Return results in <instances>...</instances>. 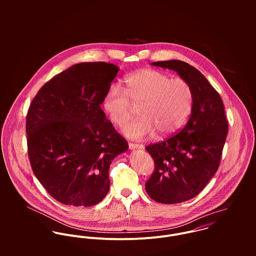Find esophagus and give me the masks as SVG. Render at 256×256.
<instances>
[{"label":"esophagus","instance_id":"obj_1","mask_svg":"<svg viewBox=\"0 0 256 256\" xmlns=\"http://www.w3.org/2000/svg\"><path fill=\"white\" fill-rule=\"evenodd\" d=\"M129 148L134 150V148H144V145L142 144H135V143H129Z\"/></svg>","mask_w":256,"mask_h":256}]
</instances>
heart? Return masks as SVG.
I'll use <instances>...</instances> for the list:
<instances>
[{
    "mask_svg": "<svg viewBox=\"0 0 256 256\" xmlns=\"http://www.w3.org/2000/svg\"><path fill=\"white\" fill-rule=\"evenodd\" d=\"M126 88L111 86L104 98V108L118 126L140 106L141 117L127 123L123 133L132 139L142 140L156 132L160 137L172 135L187 120L194 96L190 84L182 78H172L156 70H141L125 78Z\"/></svg>",
    "mask_w": 256,
    "mask_h": 256,
    "instance_id": "1",
    "label": "heart"
}]
</instances>
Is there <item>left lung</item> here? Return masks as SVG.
Masks as SVG:
<instances>
[{
    "label": "left lung",
    "mask_w": 256,
    "mask_h": 256,
    "mask_svg": "<svg viewBox=\"0 0 256 256\" xmlns=\"http://www.w3.org/2000/svg\"><path fill=\"white\" fill-rule=\"evenodd\" d=\"M176 71L193 90V106L182 129L146 150L154 162L146 182L156 202L178 204L197 196L218 170L228 135V120L219 92L193 66L180 60L152 63Z\"/></svg>",
    "instance_id": "left-lung-1"
}]
</instances>
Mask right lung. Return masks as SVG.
Returning a JSON list of instances; mask_svg holds the SVG:
<instances>
[{
  "mask_svg": "<svg viewBox=\"0 0 256 256\" xmlns=\"http://www.w3.org/2000/svg\"><path fill=\"white\" fill-rule=\"evenodd\" d=\"M119 68L76 64L47 82L28 111V152L39 182L58 202L94 206L110 190V164L127 141L100 104Z\"/></svg>",
  "mask_w": 256,
  "mask_h": 256,
  "instance_id": "right-lung-1",
  "label": "right lung"
}]
</instances>
